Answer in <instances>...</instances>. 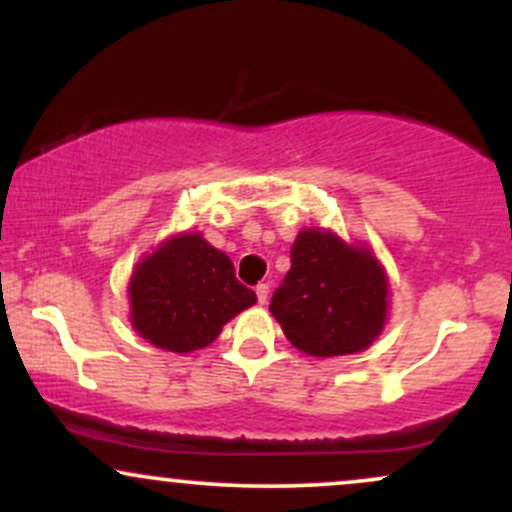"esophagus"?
Instances as JSON below:
<instances>
[{"mask_svg":"<svg viewBox=\"0 0 512 512\" xmlns=\"http://www.w3.org/2000/svg\"><path fill=\"white\" fill-rule=\"evenodd\" d=\"M255 293H257V303H267L269 298V284H257L255 286Z\"/></svg>","mask_w":512,"mask_h":512,"instance_id":"esophagus-1","label":"esophagus"}]
</instances>
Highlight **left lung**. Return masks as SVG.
I'll use <instances>...</instances> for the list:
<instances>
[{"mask_svg":"<svg viewBox=\"0 0 512 512\" xmlns=\"http://www.w3.org/2000/svg\"><path fill=\"white\" fill-rule=\"evenodd\" d=\"M269 310L286 339L305 354H356L368 349L385 325V272L368 250L308 228L293 243L291 269Z\"/></svg>","mask_w":512,"mask_h":512,"instance_id":"8db88e82","label":"left lung"}]
</instances>
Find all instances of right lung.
Wrapping results in <instances>:
<instances>
[{"mask_svg": "<svg viewBox=\"0 0 512 512\" xmlns=\"http://www.w3.org/2000/svg\"><path fill=\"white\" fill-rule=\"evenodd\" d=\"M134 330L161 349L197 351L240 310L257 303L223 252L199 233L168 240L137 264L129 281Z\"/></svg>", "mask_w": 512, "mask_h": 512, "instance_id": "obj_1", "label": "right lung"}]
</instances>
